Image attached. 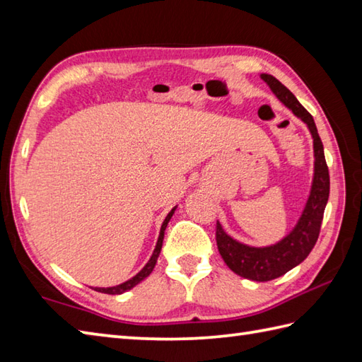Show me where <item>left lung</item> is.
<instances>
[{"mask_svg":"<svg viewBox=\"0 0 362 362\" xmlns=\"http://www.w3.org/2000/svg\"><path fill=\"white\" fill-rule=\"evenodd\" d=\"M263 81L280 101L289 107L294 115L308 124L314 140V180L308 204L296 228L279 244L271 247H249L232 240L219 222H216V244L226 264L238 275L255 281H269L284 275L292 267L302 263L317 243L322 219L329 196V174L325 161L324 144L317 134L316 122L311 113L297 101V98L271 74H261Z\"/></svg>","mask_w":362,"mask_h":362,"instance_id":"obj_1","label":"left lung"}]
</instances>
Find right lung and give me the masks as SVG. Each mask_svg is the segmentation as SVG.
<instances>
[{"label": "right lung", "mask_w": 362, "mask_h": 362, "mask_svg": "<svg viewBox=\"0 0 362 362\" xmlns=\"http://www.w3.org/2000/svg\"><path fill=\"white\" fill-rule=\"evenodd\" d=\"M174 210L175 209H173L171 211L168 213V216H166V219L163 221V224H161V228H160V236H158V241H157V245H156V249H153V253H152V257H151V259L148 261V264H146L140 272H138L134 279H130V280H127V281H124V283H121V284H118V286H113V288H95V291H98V292H104V294H122V292H126V291H129V289H132L134 286H136L138 283L140 281H143L146 276H148L151 272H152V269H153V266H156V263H157V258H158V253H160V250H161V244H163V236H165V228H166V226H168V222H169V219H171V216H173V213H174Z\"/></svg>", "instance_id": "obj_1"}]
</instances>
